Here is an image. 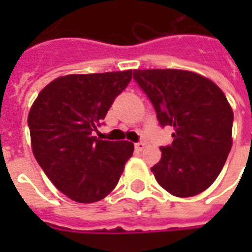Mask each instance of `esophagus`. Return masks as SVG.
<instances>
[{"mask_svg": "<svg viewBox=\"0 0 252 252\" xmlns=\"http://www.w3.org/2000/svg\"><path fill=\"white\" fill-rule=\"evenodd\" d=\"M134 148H136L137 152H141L145 148V142H137V144H134Z\"/></svg>", "mask_w": 252, "mask_h": 252, "instance_id": "obj_1", "label": "esophagus"}]
</instances>
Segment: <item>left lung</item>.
Returning a JSON list of instances; mask_svg holds the SVG:
<instances>
[{"instance_id":"8db88e82","label":"left lung","mask_w":252,"mask_h":252,"mask_svg":"<svg viewBox=\"0 0 252 252\" xmlns=\"http://www.w3.org/2000/svg\"><path fill=\"white\" fill-rule=\"evenodd\" d=\"M162 126L174 128L171 145L152 167L171 195L191 197L211 186L233 145V110L223 91L207 77L182 69H136Z\"/></svg>"}]
</instances>
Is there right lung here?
Masks as SVG:
<instances>
[{
  "mask_svg": "<svg viewBox=\"0 0 252 252\" xmlns=\"http://www.w3.org/2000/svg\"><path fill=\"white\" fill-rule=\"evenodd\" d=\"M132 70L68 74L49 82L29 112L31 148L45 175L77 203L104 199L118 184L134 146L93 136Z\"/></svg>",
  "mask_w": 252,
  "mask_h": 252,
  "instance_id": "obj_1",
  "label": "right lung"
}]
</instances>
